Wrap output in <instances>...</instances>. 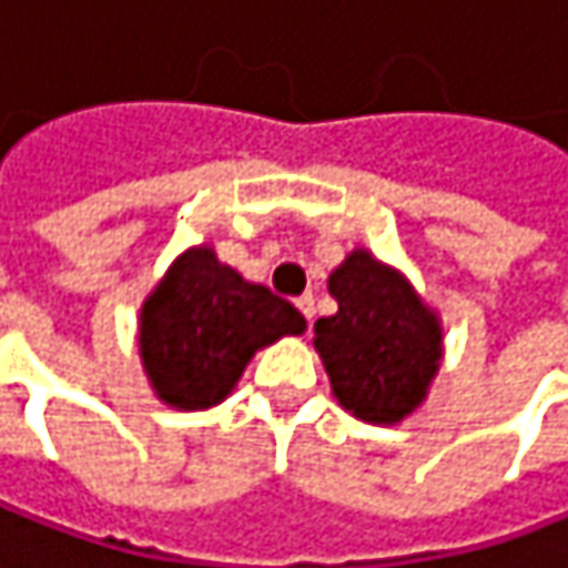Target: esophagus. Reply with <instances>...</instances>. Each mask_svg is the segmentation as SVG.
I'll list each match as a JSON object with an SVG mask.
<instances>
[{"mask_svg":"<svg viewBox=\"0 0 568 568\" xmlns=\"http://www.w3.org/2000/svg\"><path fill=\"white\" fill-rule=\"evenodd\" d=\"M297 310L306 316V323L313 320V294H304V297H297Z\"/></svg>","mask_w":568,"mask_h":568,"instance_id":"1","label":"esophagus"}]
</instances>
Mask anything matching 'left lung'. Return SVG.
Instances as JSON below:
<instances>
[{
	"mask_svg": "<svg viewBox=\"0 0 568 568\" xmlns=\"http://www.w3.org/2000/svg\"><path fill=\"white\" fill-rule=\"evenodd\" d=\"M339 310L316 320V352L336 400L365 424H400L424 404L443 358V326L407 277L355 248L333 274Z\"/></svg>",
	"mask_w": 568,
	"mask_h": 568,
	"instance_id": "1",
	"label": "left lung"
}]
</instances>
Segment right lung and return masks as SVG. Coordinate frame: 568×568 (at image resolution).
<instances>
[{
	"label": "right lung",
	"mask_w": 568,
	"mask_h": 568,
	"mask_svg": "<svg viewBox=\"0 0 568 568\" xmlns=\"http://www.w3.org/2000/svg\"><path fill=\"white\" fill-rule=\"evenodd\" d=\"M306 320L262 284H248L210 245L183 252L148 294L139 355L154 394L178 410H206L229 397L252 355Z\"/></svg>",
	"instance_id": "obj_1"
}]
</instances>
